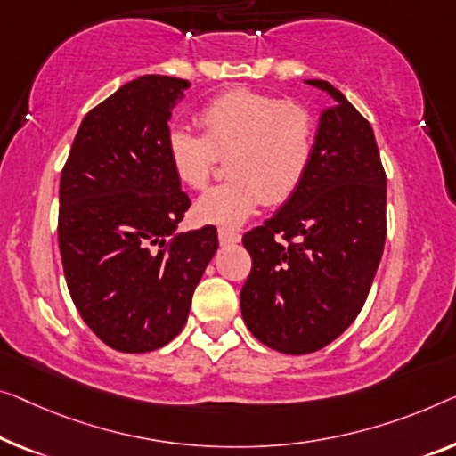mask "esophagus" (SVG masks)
Returning a JSON list of instances; mask_svg holds the SVG:
<instances>
[{"label": "esophagus", "instance_id": "obj_1", "mask_svg": "<svg viewBox=\"0 0 456 456\" xmlns=\"http://www.w3.org/2000/svg\"><path fill=\"white\" fill-rule=\"evenodd\" d=\"M219 241L223 246H235V243L241 241V235L237 233V231H231V229H219Z\"/></svg>", "mask_w": 456, "mask_h": 456}]
</instances>
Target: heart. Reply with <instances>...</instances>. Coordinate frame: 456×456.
Here are the masks:
<instances>
[{
  "mask_svg": "<svg viewBox=\"0 0 456 456\" xmlns=\"http://www.w3.org/2000/svg\"><path fill=\"white\" fill-rule=\"evenodd\" d=\"M200 133L172 126L166 153L175 178L200 190L208 184L216 153L227 155L225 184L196 200L194 213L210 225L237 227L262 202L287 200L307 174L315 149L309 108L248 87L219 94L199 112Z\"/></svg>",
  "mask_w": 456,
  "mask_h": 456,
  "instance_id": "1",
  "label": "heart"
}]
</instances>
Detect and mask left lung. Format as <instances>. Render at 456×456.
Wrapping results in <instances>:
<instances>
[{
  "instance_id": "8db88e82",
  "label": "left lung",
  "mask_w": 456,
  "mask_h": 456,
  "mask_svg": "<svg viewBox=\"0 0 456 456\" xmlns=\"http://www.w3.org/2000/svg\"><path fill=\"white\" fill-rule=\"evenodd\" d=\"M305 84L334 100L319 114L307 174L272 219L243 235L251 256L243 322L282 354H311L350 328L387 235V178L372 126L328 81Z\"/></svg>"
}]
</instances>
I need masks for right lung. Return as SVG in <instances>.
Instances as JSON below:
<instances>
[{
	"label": "right lung",
	"mask_w": 456,
	"mask_h": 456,
	"mask_svg": "<svg viewBox=\"0 0 456 456\" xmlns=\"http://www.w3.org/2000/svg\"><path fill=\"white\" fill-rule=\"evenodd\" d=\"M190 81L141 76L81 122L59 184V249L79 315L118 352L158 350L188 322L219 248L207 225L175 233L190 199L166 153Z\"/></svg>",
	"instance_id": "add662e5"
}]
</instances>
